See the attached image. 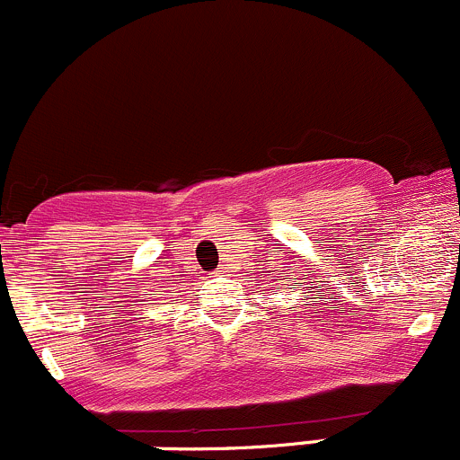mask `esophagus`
Listing matches in <instances>:
<instances>
[{
    "instance_id": "34e87169",
    "label": "esophagus",
    "mask_w": 460,
    "mask_h": 460,
    "mask_svg": "<svg viewBox=\"0 0 460 460\" xmlns=\"http://www.w3.org/2000/svg\"><path fill=\"white\" fill-rule=\"evenodd\" d=\"M222 272H225V270H222V268H220V270H216V274H222Z\"/></svg>"
}]
</instances>
